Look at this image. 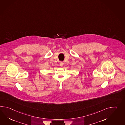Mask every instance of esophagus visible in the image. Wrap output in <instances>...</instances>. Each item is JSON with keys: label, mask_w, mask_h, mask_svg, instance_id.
<instances>
[{"label": "esophagus", "mask_w": 125, "mask_h": 125, "mask_svg": "<svg viewBox=\"0 0 125 125\" xmlns=\"http://www.w3.org/2000/svg\"><path fill=\"white\" fill-rule=\"evenodd\" d=\"M60 65L61 66H63L64 65V63H63V62H60Z\"/></svg>", "instance_id": "34e87169"}]
</instances>
